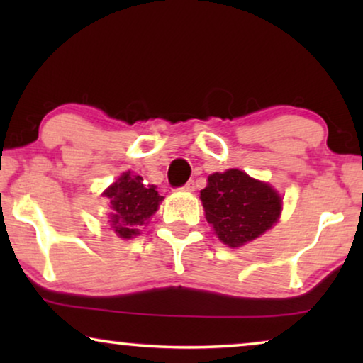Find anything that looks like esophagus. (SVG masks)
I'll return each mask as SVG.
<instances>
[{
    "instance_id": "1",
    "label": "esophagus",
    "mask_w": 363,
    "mask_h": 363,
    "mask_svg": "<svg viewBox=\"0 0 363 363\" xmlns=\"http://www.w3.org/2000/svg\"><path fill=\"white\" fill-rule=\"evenodd\" d=\"M180 190L182 191H195V182H188L186 183V185H183L182 188H180Z\"/></svg>"
}]
</instances>
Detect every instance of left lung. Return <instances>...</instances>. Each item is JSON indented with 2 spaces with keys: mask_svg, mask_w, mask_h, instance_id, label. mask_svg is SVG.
<instances>
[{
  "mask_svg": "<svg viewBox=\"0 0 363 363\" xmlns=\"http://www.w3.org/2000/svg\"><path fill=\"white\" fill-rule=\"evenodd\" d=\"M200 198L206 221L230 247L259 238L277 223L282 210L279 193L269 183L255 180L238 168L208 177Z\"/></svg>",
  "mask_w": 363,
  "mask_h": 363,
  "instance_id": "8db88e82",
  "label": "left lung"
}]
</instances>
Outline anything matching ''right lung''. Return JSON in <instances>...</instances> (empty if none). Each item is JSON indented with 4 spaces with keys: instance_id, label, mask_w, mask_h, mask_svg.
Instances as JSON below:
<instances>
[{
    "instance_id": "add662e5",
    "label": "right lung",
    "mask_w": 363,
    "mask_h": 363,
    "mask_svg": "<svg viewBox=\"0 0 363 363\" xmlns=\"http://www.w3.org/2000/svg\"><path fill=\"white\" fill-rule=\"evenodd\" d=\"M111 200V225L122 240L140 235V226L147 225L148 218L155 215L163 196L158 195L155 185H145L140 175L132 172L122 173L102 193Z\"/></svg>"
}]
</instances>
